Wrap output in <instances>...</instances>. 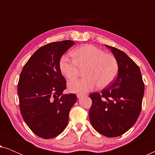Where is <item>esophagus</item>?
Instances as JSON below:
<instances>
[{"label":"esophagus","mask_w":155,"mask_h":155,"mask_svg":"<svg viewBox=\"0 0 155 155\" xmlns=\"http://www.w3.org/2000/svg\"><path fill=\"white\" fill-rule=\"evenodd\" d=\"M84 96V94H77V97H78V99L82 98V97H83Z\"/></svg>","instance_id":"1"}]
</instances>
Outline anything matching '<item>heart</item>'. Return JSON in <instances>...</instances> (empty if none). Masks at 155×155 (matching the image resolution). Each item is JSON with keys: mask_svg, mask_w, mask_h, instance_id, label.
I'll return each instance as SVG.
<instances>
[{"mask_svg": "<svg viewBox=\"0 0 155 155\" xmlns=\"http://www.w3.org/2000/svg\"><path fill=\"white\" fill-rule=\"evenodd\" d=\"M73 60L63 56L59 61V68L67 79L75 78L80 69H84L85 77L72 80L68 84L69 90L75 93H85L95 87L105 88L116 77L118 63L116 57L91 44H84L72 51Z\"/></svg>", "mask_w": 155, "mask_h": 155, "instance_id": "obj_1", "label": "heart"}]
</instances>
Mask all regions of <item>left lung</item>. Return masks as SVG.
Wrapping results in <instances>:
<instances>
[{"instance_id":"8db88e82","label":"left lung","mask_w":155,"mask_h":155,"mask_svg":"<svg viewBox=\"0 0 155 155\" xmlns=\"http://www.w3.org/2000/svg\"><path fill=\"white\" fill-rule=\"evenodd\" d=\"M105 46L118 61V75L101 93L90 94L92 104L89 117L99 133L115 137L127 132L136 122L141 111L145 84L139 67L126 53Z\"/></svg>"}]
</instances>
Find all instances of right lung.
I'll return each mask as SVG.
<instances>
[{
  "label": "right lung",
  "mask_w": 155,
  "mask_h": 155,
  "mask_svg": "<svg viewBox=\"0 0 155 155\" xmlns=\"http://www.w3.org/2000/svg\"><path fill=\"white\" fill-rule=\"evenodd\" d=\"M74 44L65 40L41 46L20 73L18 94L21 114L31 131L42 138H53L64 130L77 101L75 94H63L66 82L59 68L61 56Z\"/></svg>",
  "instance_id": "right-lung-1"
}]
</instances>
